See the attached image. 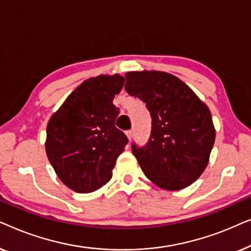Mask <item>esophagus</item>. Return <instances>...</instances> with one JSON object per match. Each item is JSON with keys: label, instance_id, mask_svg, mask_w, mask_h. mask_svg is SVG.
Segmentation results:
<instances>
[{"label": "esophagus", "instance_id": "1", "mask_svg": "<svg viewBox=\"0 0 251 251\" xmlns=\"http://www.w3.org/2000/svg\"><path fill=\"white\" fill-rule=\"evenodd\" d=\"M126 137H128L129 140H131L132 136H133V131L132 130H128V131H126Z\"/></svg>", "mask_w": 251, "mask_h": 251}]
</instances>
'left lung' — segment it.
Masks as SVG:
<instances>
[{
    "label": "left lung",
    "mask_w": 251,
    "mask_h": 251,
    "mask_svg": "<svg viewBox=\"0 0 251 251\" xmlns=\"http://www.w3.org/2000/svg\"><path fill=\"white\" fill-rule=\"evenodd\" d=\"M125 89L146 104L152 129L143 146L131 144L145 176L177 191L198 179L207 167L215 128L207 105L179 78L163 72H130Z\"/></svg>",
    "instance_id": "8db88e82"
}]
</instances>
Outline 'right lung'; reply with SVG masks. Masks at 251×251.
Instances as JSON below:
<instances>
[{"label": "right lung", "instance_id": "add662e5", "mask_svg": "<svg viewBox=\"0 0 251 251\" xmlns=\"http://www.w3.org/2000/svg\"><path fill=\"white\" fill-rule=\"evenodd\" d=\"M125 77L99 75L84 81L51 116L47 126L48 159L59 179L77 193H90L112 178L116 159L128 144L115 126L113 104Z\"/></svg>", "mask_w": 251, "mask_h": 251}]
</instances>
